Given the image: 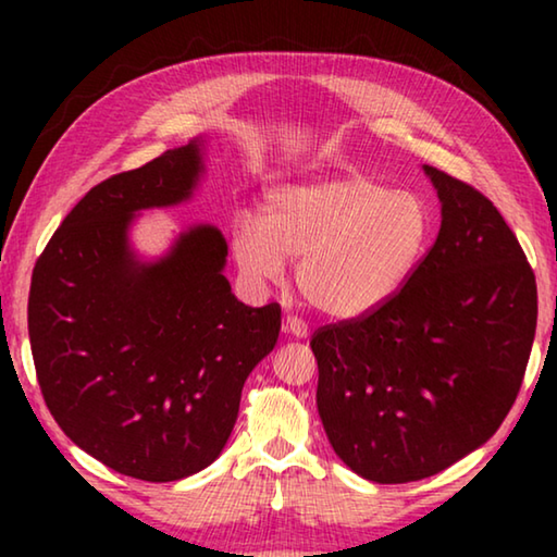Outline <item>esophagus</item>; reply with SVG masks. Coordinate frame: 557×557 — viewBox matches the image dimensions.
Here are the masks:
<instances>
[{
  "label": "esophagus",
  "instance_id": "esophagus-1",
  "mask_svg": "<svg viewBox=\"0 0 557 557\" xmlns=\"http://www.w3.org/2000/svg\"><path fill=\"white\" fill-rule=\"evenodd\" d=\"M285 332L289 334V336H295V338H307V334H309V329H307V324L301 322L299 317H287L285 319Z\"/></svg>",
  "mask_w": 557,
  "mask_h": 557
}]
</instances>
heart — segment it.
I'll list each match as a JSON object with an SVG mask.
<instances>
[{
    "mask_svg": "<svg viewBox=\"0 0 557 557\" xmlns=\"http://www.w3.org/2000/svg\"><path fill=\"white\" fill-rule=\"evenodd\" d=\"M432 235V211L414 191L346 172L280 186L262 219L240 215L231 252L240 275L270 285L297 260V287L332 319H358L398 295Z\"/></svg>",
    "mask_w": 557,
    "mask_h": 557,
    "instance_id": "b5f03b06",
    "label": "heart"
}]
</instances>
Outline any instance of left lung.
<instances>
[{
  "instance_id": "1",
  "label": "left lung",
  "mask_w": 557,
  "mask_h": 557,
  "mask_svg": "<svg viewBox=\"0 0 557 557\" xmlns=\"http://www.w3.org/2000/svg\"><path fill=\"white\" fill-rule=\"evenodd\" d=\"M422 169L442 206L435 245L381 309L309 344L326 437L375 484L437 474L494 435L539 319L535 275L504 215L476 188Z\"/></svg>"
}]
</instances>
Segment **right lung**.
Instances as JSON below:
<instances>
[{
    "label": "right lung",
    "mask_w": 557,
    "mask_h": 557,
    "mask_svg": "<svg viewBox=\"0 0 557 557\" xmlns=\"http://www.w3.org/2000/svg\"><path fill=\"white\" fill-rule=\"evenodd\" d=\"M203 157L194 137L92 186L32 275V354L53 420L143 482H178L219 459L243 383L280 336V305L248 307L231 292L215 225H188L152 260L132 248L139 213L191 199Z\"/></svg>",
    "instance_id": "obj_1"
}]
</instances>
